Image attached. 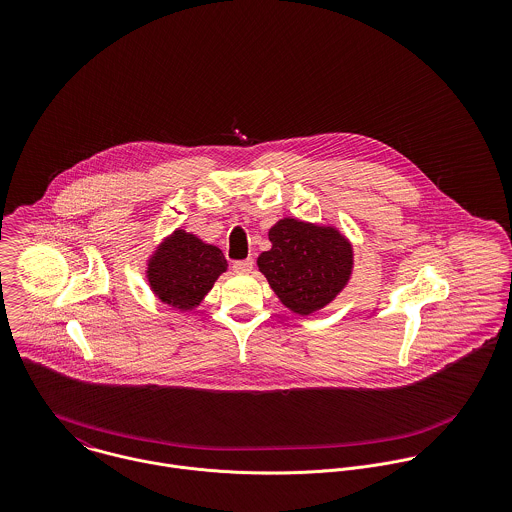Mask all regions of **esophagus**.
I'll list each match as a JSON object with an SVG mask.
<instances>
[{
  "label": "esophagus",
  "instance_id": "1",
  "mask_svg": "<svg viewBox=\"0 0 512 512\" xmlns=\"http://www.w3.org/2000/svg\"><path fill=\"white\" fill-rule=\"evenodd\" d=\"M254 268V260L252 258H246V260H238L232 264V270L234 274H250Z\"/></svg>",
  "mask_w": 512,
  "mask_h": 512
}]
</instances>
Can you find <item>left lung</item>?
<instances>
[{
	"instance_id": "obj_1",
	"label": "left lung",
	"mask_w": 512,
	"mask_h": 512,
	"mask_svg": "<svg viewBox=\"0 0 512 512\" xmlns=\"http://www.w3.org/2000/svg\"><path fill=\"white\" fill-rule=\"evenodd\" d=\"M268 238L272 248L258 256V270L293 313L323 309L349 284L353 244L335 226L286 217L270 228Z\"/></svg>"
}]
</instances>
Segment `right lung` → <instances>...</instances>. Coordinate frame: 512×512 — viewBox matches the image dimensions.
<instances>
[{
  "mask_svg": "<svg viewBox=\"0 0 512 512\" xmlns=\"http://www.w3.org/2000/svg\"><path fill=\"white\" fill-rule=\"evenodd\" d=\"M226 268L220 248L177 228L149 256L146 278L159 301L179 311H191L201 305Z\"/></svg>",
  "mask_w": 512,
  "mask_h": 512,
  "instance_id": "1",
  "label": "right lung"
}]
</instances>
